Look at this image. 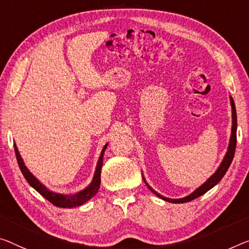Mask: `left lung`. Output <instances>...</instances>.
<instances>
[{
  "label": "left lung",
  "mask_w": 249,
  "mask_h": 249,
  "mask_svg": "<svg viewBox=\"0 0 249 249\" xmlns=\"http://www.w3.org/2000/svg\"><path fill=\"white\" fill-rule=\"evenodd\" d=\"M231 109H232V125H231V141H229V144H228V150L226 152V155L224 157V160L221 161L220 166L218 167V169L216 170V173L213 174L212 177H210L207 181L205 183H202V185L199 187V188H197L196 190L194 191V193H191L189 196H187L185 198H180V199H170V198H167V197H163L161 195H159L158 193H156V191L151 188L150 186L148 185L146 182V179L143 177V181L146 182V185L148 186V188L150 189L152 193L155 195H157L159 198H161V199L166 200V201H169V202H174V204H182V202H188L191 201L194 199H196V198L200 197L201 195H204L205 193H207L209 189H212L213 186H216L218 182L221 180V178L224 177L225 174H226V171L228 170L229 166H231V163L232 161V158H234V155H235V149H236V142H237V136H236V132H237V114H236V108H235V103L234 100H232V98L231 97Z\"/></svg>",
  "instance_id": "left-lung-1"
}]
</instances>
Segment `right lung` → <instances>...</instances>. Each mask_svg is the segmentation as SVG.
Returning <instances> with one entry per match:
<instances>
[{"instance_id":"right-lung-1","label":"right lung","mask_w":249,"mask_h":249,"mask_svg":"<svg viewBox=\"0 0 249 249\" xmlns=\"http://www.w3.org/2000/svg\"><path fill=\"white\" fill-rule=\"evenodd\" d=\"M107 146L108 143L103 147L101 155L99 157L98 163H97V168H95V173L93 176L92 181L89 186L87 187L86 189H83L80 191L78 194L71 195V196H68V195H61V194H56L53 193V191H50L47 187L37 180V179L34 177V176L30 173V170L25 167L24 162H23V159L21 158L20 154H18V150L17 146L14 143V150H15V156H17V160L18 163V167L22 171L23 176L26 179V181L30 183V186L33 187L37 193L41 194L45 199H48L51 204H53L56 207L60 208H72V207H76V206H80L82 204H85L89 199H91L95 194L98 193L99 188H100V175H101V168H102V162H103V154H105V150L107 149Z\"/></svg>"}]
</instances>
